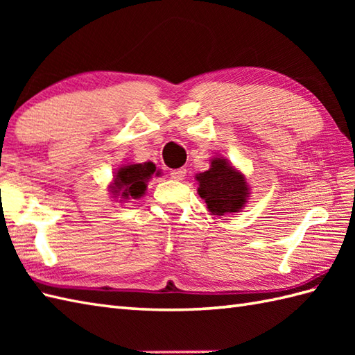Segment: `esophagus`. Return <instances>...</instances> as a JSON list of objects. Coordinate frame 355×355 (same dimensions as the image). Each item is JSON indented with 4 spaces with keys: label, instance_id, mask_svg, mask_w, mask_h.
Wrapping results in <instances>:
<instances>
[{
    "label": "esophagus",
    "instance_id": "34e87169",
    "mask_svg": "<svg viewBox=\"0 0 355 355\" xmlns=\"http://www.w3.org/2000/svg\"><path fill=\"white\" fill-rule=\"evenodd\" d=\"M171 177L173 180H177V182H180V180H183L186 177V169L184 168H180V169H172L171 171Z\"/></svg>",
    "mask_w": 355,
    "mask_h": 355
}]
</instances>
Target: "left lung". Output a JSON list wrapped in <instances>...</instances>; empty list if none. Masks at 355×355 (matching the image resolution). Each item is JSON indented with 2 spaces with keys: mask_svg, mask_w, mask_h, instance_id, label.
Returning <instances> with one entry per match:
<instances>
[{
  "mask_svg": "<svg viewBox=\"0 0 355 355\" xmlns=\"http://www.w3.org/2000/svg\"><path fill=\"white\" fill-rule=\"evenodd\" d=\"M198 193L214 215L239 212L245 205L248 186L245 178L224 158H214L210 169L197 175Z\"/></svg>",
  "mask_w": 355,
  "mask_h": 355,
  "instance_id": "1",
  "label": "left lung"
}]
</instances>
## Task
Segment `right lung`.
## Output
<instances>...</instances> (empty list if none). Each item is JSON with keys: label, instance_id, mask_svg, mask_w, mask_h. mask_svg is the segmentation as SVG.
I'll use <instances>...</instances> for the list:
<instances>
[{"label": "right lung", "instance_id": "right-lung-1", "mask_svg": "<svg viewBox=\"0 0 355 355\" xmlns=\"http://www.w3.org/2000/svg\"><path fill=\"white\" fill-rule=\"evenodd\" d=\"M154 163H139L130 164L120 168L116 173L114 186L111 192L116 195H122L123 198H140L146 191V182L157 172Z\"/></svg>", "mask_w": 355, "mask_h": 355}]
</instances>
